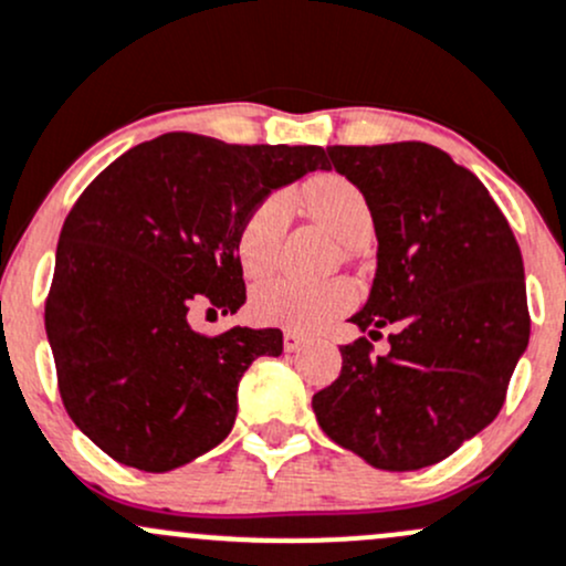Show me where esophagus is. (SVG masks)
<instances>
[{
	"label": "esophagus",
	"mask_w": 566,
	"mask_h": 566,
	"mask_svg": "<svg viewBox=\"0 0 566 566\" xmlns=\"http://www.w3.org/2000/svg\"><path fill=\"white\" fill-rule=\"evenodd\" d=\"M282 342H284V349H287V353H295V349H301L303 336H298V333H293V331H284Z\"/></svg>",
	"instance_id": "esophagus-1"
}]
</instances>
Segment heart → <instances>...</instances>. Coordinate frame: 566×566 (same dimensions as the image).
<instances>
[{"label": "heart", "mask_w": 566, "mask_h": 566, "mask_svg": "<svg viewBox=\"0 0 566 566\" xmlns=\"http://www.w3.org/2000/svg\"><path fill=\"white\" fill-rule=\"evenodd\" d=\"M306 206L325 224L347 241H358L374 228L371 208L353 181L342 176L314 178L303 187ZM290 222L287 192H268L247 211L235 230V258L249 279H263L279 260L284 230ZM358 290L347 279L328 282H298V279H271L252 293V317L279 328L312 333L325 328L355 306Z\"/></svg>", "instance_id": "1"}]
</instances>
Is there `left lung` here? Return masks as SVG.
Listing matches in <instances>:
<instances>
[{"instance_id": "left-lung-1", "label": "left lung", "mask_w": 566, "mask_h": 566, "mask_svg": "<svg viewBox=\"0 0 566 566\" xmlns=\"http://www.w3.org/2000/svg\"><path fill=\"white\" fill-rule=\"evenodd\" d=\"M328 168L371 208L377 276L353 317L342 374L314 392L317 423L342 448L388 472L453 455L491 423L528 344L521 247L478 176L428 143L328 146Z\"/></svg>"}]
</instances>
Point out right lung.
<instances>
[{"mask_svg":"<svg viewBox=\"0 0 566 566\" xmlns=\"http://www.w3.org/2000/svg\"><path fill=\"white\" fill-rule=\"evenodd\" d=\"M325 168L319 146L168 133L83 189L59 235L45 333L64 409L113 461L170 472L228 437L243 371L282 355V331L198 333L189 317L241 308L238 224L271 189Z\"/></svg>","mask_w":566,"mask_h":566,"instance_id":"add662e5","label":"right lung"}]
</instances>
